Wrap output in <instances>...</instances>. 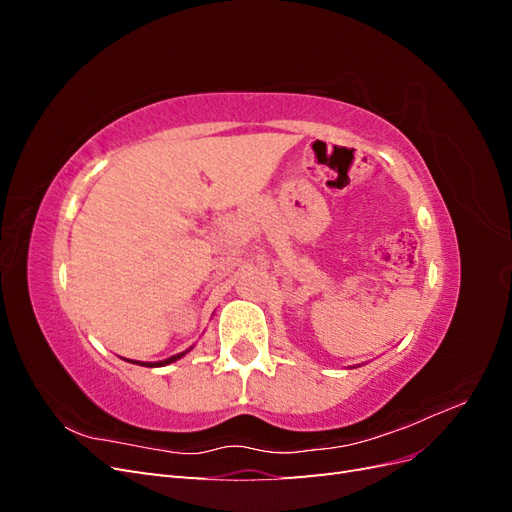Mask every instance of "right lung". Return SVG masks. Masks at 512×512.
Segmentation results:
<instances>
[{
	"label": "right lung",
	"mask_w": 512,
	"mask_h": 512,
	"mask_svg": "<svg viewBox=\"0 0 512 512\" xmlns=\"http://www.w3.org/2000/svg\"><path fill=\"white\" fill-rule=\"evenodd\" d=\"M194 346H190L188 350H183V352H179V354H175V356H168V359H164V361H158V363H141V361H134L136 365H145V367H153V365H168V363H175V361H179L181 359V356H185V354H188L190 350H192Z\"/></svg>",
	"instance_id": "add662e5"
}]
</instances>
